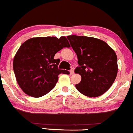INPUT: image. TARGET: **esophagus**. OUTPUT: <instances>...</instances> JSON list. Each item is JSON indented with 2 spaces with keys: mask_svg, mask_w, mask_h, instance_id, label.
Returning a JSON list of instances; mask_svg holds the SVG:
<instances>
[{
  "mask_svg": "<svg viewBox=\"0 0 133 133\" xmlns=\"http://www.w3.org/2000/svg\"><path fill=\"white\" fill-rule=\"evenodd\" d=\"M74 69H72L71 70H70V74H71V75H72L73 74H74Z\"/></svg>",
  "mask_w": 133,
  "mask_h": 133,
  "instance_id": "1",
  "label": "esophagus"
}]
</instances>
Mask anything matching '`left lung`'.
Returning a JSON list of instances; mask_svg holds the SVG:
<instances>
[{
    "label": "left lung",
    "instance_id": "1",
    "mask_svg": "<svg viewBox=\"0 0 133 133\" xmlns=\"http://www.w3.org/2000/svg\"><path fill=\"white\" fill-rule=\"evenodd\" d=\"M78 57L75 73L82 79L77 90L89 97L102 95L110 89L117 74V58L108 44L96 38L71 35L67 36Z\"/></svg>",
    "mask_w": 133,
    "mask_h": 133
}]
</instances>
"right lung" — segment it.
Wrapping results in <instances>:
<instances>
[{
  "mask_svg": "<svg viewBox=\"0 0 133 133\" xmlns=\"http://www.w3.org/2000/svg\"><path fill=\"white\" fill-rule=\"evenodd\" d=\"M66 38L55 36L32 38L21 45L14 58L16 80L23 91L32 97H40L52 90L60 74H69L58 69L60 59L55 54L69 48Z\"/></svg>",
  "mask_w": 133,
  "mask_h": 133,
  "instance_id": "right-lung-1",
  "label": "right lung"
}]
</instances>
